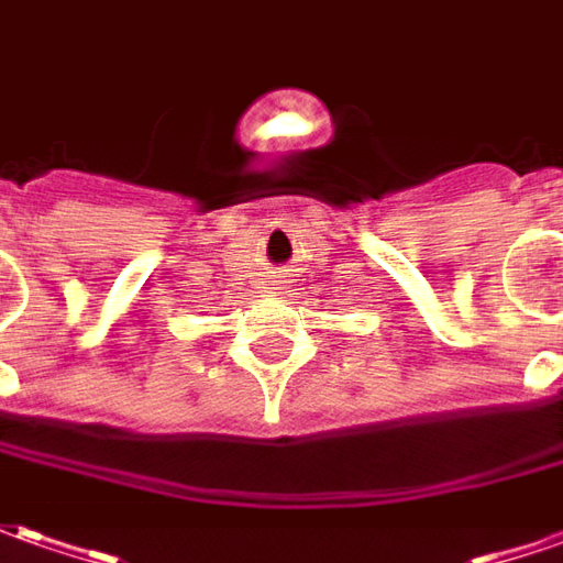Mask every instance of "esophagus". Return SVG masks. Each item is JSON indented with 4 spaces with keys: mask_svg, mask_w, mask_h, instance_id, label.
I'll list each match as a JSON object with an SVG mask.
<instances>
[{
    "mask_svg": "<svg viewBox=\"0 0 563 563\" xmlns=\"http://www.w3.org/2000/svg\"><path fill=\"white\" fill-rule=\"evenodd\" d=\"M278 278H282V275H278ZM282 285H285V282H282Z\"/></svg>",
    "mask_w": 563,
    "mask_h": 563,
    "instance_id": "obj_1",
    "label": "esophagus"
}]
</instances>
